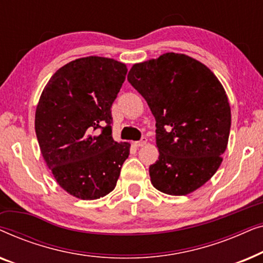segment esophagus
Returning <instances> with one entry per match:
<instances>
[{
	"mask_svg": "<svg viewBox=\"0 0 263 263\" xmlns=\"http://www.w3.org/2000/svg\"><path fill=\"white\" fill-rule=\"evenodd\" d=\"M146 143H147V138H141V140H140V141H135L134 142V146L142 147V146H145Z\"/></svg>",
	"mask_w": 263,
	"mask_h": 263,
	"instance_id": "1",
	"label": "esophagus"
}]
</instances>
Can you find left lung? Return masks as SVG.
Instances as JSON below:
<instances>
[{
  "mask_svg": "<svg viewBox=\"0 0 263 263\" xmlns=\"http://www.w3.org/2000/svg\"><path fill=\"white\" fill-rule=\"evenodd\" d=\"M128 81L156 117L154 188L168 195L200 188L220 166L231 127L228 96L217 77L192 57L167 52L134 64Z\"/></svg>",
  "mask_w": 263,
  "mask_h": 263,
  "instance_id": "1",
  "label": "left lung"
}]
</instances>
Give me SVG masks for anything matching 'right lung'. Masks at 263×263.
<instances>
[{"label": "right lung", "mask_w": 263, "mask_h": 263, "mask_svg": "<svg viewBox=\"0 0 263 263\" xmlns=\"http://www.w3.org/2000/svg\"><path fill=\"white\" fill-rule=\"evenodd\" d=\"M105 57L78 59L52 75L35 110L46 165L70 195L96 200L112 192L130 145L112 139L111 106L127 75Z\"/></svg>", "instance_id": "1"}]
</instances>
